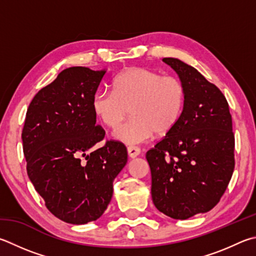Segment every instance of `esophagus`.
<instances>
[{"label":"esophagus","mask_w":256,"mask_h":256,"mask_svg":"<svg viewBox=\"0 0 256 256\" xmlns=\"http://www.w3.org/2000/svg\"><path fill=\"white\" fill-rule=\"evenodd\" d=\"M128 153L130 158H136L141 153V148L138 146H128Z\"/></svg>","instance_id":"obj_1"}]
</instances>
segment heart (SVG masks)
Here are the masks:
<instances>
[{
	"label": "heart",
	"instance_id": "b5f03b06",
	"mask_svg": "<svg viewBox=\"0 0 256 256\" xmlns=\"http://www.w3.org/2000/svg\"><path fill=\"white\" fill-rule=\"evenodd\" d=\"M186 100L187 88L179 77L133 67L114 78L113 90L95 92L92 110L106 126L115 128L131 108L132 118L120 124L113 136L123 143L138 144L154 132H170L182 116Z\"/></svg>",
	"mask_w": 256,
	"mask_h": 256
}]
</instances>
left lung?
Listing matches in <instances>:
<instances>
[{
	"instance_id": "left-lung-1",
	"label": "left lung",
	"mask_w": 256,
	"mask_h": 256,
	"mask_svg": "<svg viewBox=\"0 0 256 256\" xmlns=\"http://www.w3.org/2000/svg\"><path fill=\"white\" fill-rule=\"evenodd\" d=\"M162 62L184 82L187 100L178 124L146 152L151 194L158 210L187 220L215 207L230 184L235 166L233 124L220 88L179 59Z\"/></svg>"
}]
</instances>
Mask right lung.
Listing matches in <instances>:
<instances>
[{
  "label": "right lung",
  "instance_id": "1",
  "mask_svg": "<svg viewBox=\"0 0 256 256\" xmlns=\"http://www.w3.org/2000/svg\"><path fill=\"white\" fill-rule=\"evenodd\" d=\"M106 70L70 67L36 92L22 130L31 182L48 210L69 224L100 218L113 196V181L128 162L123 143L103 140L92 96Z\"/></svg>",
  "mask_w": 256,
  "mask_h": 256
}]
</instances>
